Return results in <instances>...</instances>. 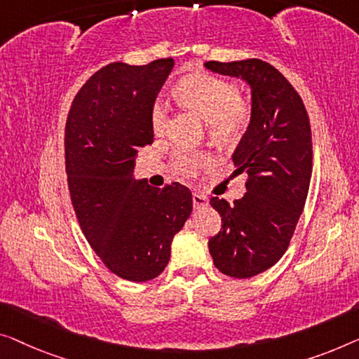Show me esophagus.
<instances>
[{
	"mask_svg": "<svg viewBox=\"0 0 359 359\" xmlns=\"http://www.w3.org/2000/svg\"><path fill=\"white\" fill-rule=\"evenodd\" d=\"M191 200H194L195 210H200V208L208 205V196H205L203 194H196V191L194 195H191Z\"/></svg>",
	"mask_w": 359,
	"mask_h": 359,
	"instance_id": "34e87169",
	"label": "esophagus"
}]
</instances>
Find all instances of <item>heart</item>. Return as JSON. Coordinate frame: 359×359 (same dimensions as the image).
Wrapping results in <instances>:
<instances>
[{
  "mask_svg": "<svg viewBox=\"0 0 359 359\" xmlns=\"http://www.w3.org/2000/svg\"><path fill=\"white\" fill-rule=\"evenodd\" d=\"M182 104L201 117L216 138H232L248 121V106L238 100V88L208 74H198L182 80L177 87ZM169 121V109L164 101H156L151 109V128L156 135L164 133ZM208 161L206 154L182 149L174 156V165L182 175H191Z\"/></svg>",
  "mask_w": 359,
  "mask_h": 359,
  "instance_id": "1",
  "label": "heart"
}]
</instances>
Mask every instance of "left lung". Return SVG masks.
Listing matches in <instances>:
<instances>
[{
  "label": "left lung",
  "mask_w": 359,
  "mask_h": 359,
  "mask_svg": "<svg viewBox=\"0 0 359 359\" xmlns=\"http://www.w3.org/2000/svg\"><path fill=\"white\" fill-rule=\"evenodd\" d=\"M205 67L242 79L251 90L250 124L232 154L235 172L250 177L247 194L232 206L211 198L222 227L208 242L222 274L248 279L274 266L295 232L311 180V127L297 90L271 64L210 61Z\"/></svg>",
  "instance_id": "obj_1"
}]
</instances>
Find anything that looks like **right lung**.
<instances>
[{
  "label": "right lung",
  "instance_id": "right-lung-1",
  "mask_svg": "<svg viewBox=\"0 0 359 359\" xmlns=\"http://www.w3.org/2000/svg\"><path fill=\"white\" fill-rule=\"evenodd\" d=\"M174 60L112 62L79 90L66 122V170L80 229L121 279L147 282L168 266L170 245L194 200L185 185L164 189L133 177L138 149L153 143L151 109Z\"/></svg>",
  "mask_w": 359,
  "mask_h": 359
}]
</instances>
